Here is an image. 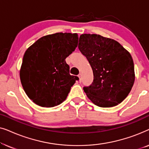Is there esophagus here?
<instances>
[{
  "label": "esophagus",
  "instance_id": "1",
  "mask_svg": "<svg viewBox=\"0 0 149 149\" xmlns=\"http://www.w3.org/2000/svg\"><path fill=\"white\" fill-rule=\"evenodd\" d=\"M78 77L79 78V81L81 82V73L78 75Z\"/></svg>",
  "mask_w": 149,
  "mask_h": 149
}]
</instances>
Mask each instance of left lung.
<instances>
[{
    "label": "left lung",
    "instance_id": "1",
    "mask_svg": "<svg viewBox=\"0 0 149 149\" xmlns=\"http://www.w3.org/2000/svg\"><path fill=\"white\" fill-rule=\"evenodd\" d=\"M78 47L86 57L93 73V81L83 87L95 105L115 107L125 100L135 81L131 54L119 42L95 34H83Z\"/></svg>",
    "mask_w": 149,
    "mask_h": 149
}]
</instances>
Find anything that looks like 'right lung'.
Masks as SVG:
<instances>
[{"label": "right lung", "instance_id": "1", "mask_svg": "<svg viewBox=\"0 0 149 149\" xmlns=\"http://www.w3.org/2000/svg\"><path fill=\"white\" fill-rule=\"evenodd\" d=\"M77 33L58 32L44 36L27 49L19 70L28 97L40 107L62 103L79 78L70 74L66 58L78 45Z\"/></svg>", "mask_w": 149, "mask_h": 149}]
</instances>
